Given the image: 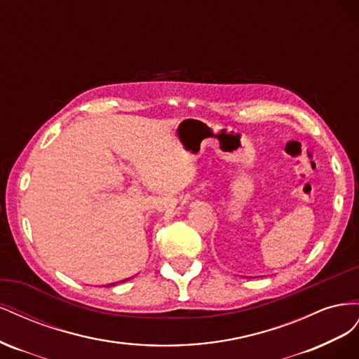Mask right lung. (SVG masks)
I'll list each match as a JSON object with an SVG mask.
<instances>
[{"mask_svg":"<svg viewBox=\"0 0 359 359\" xmlns=\"http://www.w3.org/2000/svg\"><path fill=\"white\" fill-rule=\"evenodd\" d=\"M127 280H128V278H126V280H123V281H127ZM123 281H121V283H123ZM116 283H119V281H116ZM116 283H111V286H115Z\"/></svg>","mask_w":359,"mask_h":359,"instance_id":"add662e5","label":"right lung"}]
</instances>
